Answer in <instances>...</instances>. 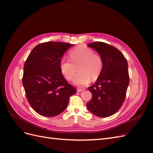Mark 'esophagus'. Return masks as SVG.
<instances>
[{"label":"esophagus","mask_w":153,"mask_h":153,"mask_svg":"<svg viewBox=\"0 0 153 153\" xmlns=\"http://www.w3.org/2000/svg\"><path fill=\"white\" fill-rule=\"evenodd\" d=\"M84 90V89H81V88H78L77 91H78V92H82V91H83Z\"/></svg>","instance_id":"1"}]
</instances>
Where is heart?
Segmentation results:
<instances>
[{"label":"heart","instance_id":"b5f03b06","mask_svg":"<svg viewBox=\"0 0 153 153\" xmlns=\"http://www.w3.org/2000/svg\"><path fill=\"white\" fill-rule=\"evenodd\" d=\"M71 61L62 59L60 62V69L66 79L69 80L76 71H79L73 79L76 85L89 84L91 78L96 80L100 76L103 68V59L98 53L84 45H78L69 52Z\"/></svg>","mask_w":153,"mask_h":153}]
</instances>
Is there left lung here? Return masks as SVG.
<instances>
[{
	"label": "left lung",
	"mask_w": 153,
	"mask_h": 153,
	"mask_svg": "<svg viewBox=\"0 0 153 153\" xmlns=\"http://www.w3.org/2000/svg\"><path fill=\"white\" fill-rule=\"evenodd\" d=\"M87 46L100 55L103 68L95 84L88 88L92 96L87 107L96 116L109 117L120 109L126 98L129 82L128 62L123 54L112 45L94 42Z\"/></svg>",
	"instance_id": "obj_1"
}]
</instances>
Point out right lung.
Instances as JSON below:
<instances>
[{"label": "right lung", "instance_id": "add662e5", "mask_svg": "<svg viewBox=\"0 0 153 153\" xmlns=\"http://www.w3.org/2000/svg\"><path fill=\"white\" fill-rule=\"evenodd\" d=\"M72 46L54 41L41 43L26 60L22 84L31 107L41 115L54 117L62 113L70 96L76 92L60 69L64 52Z\"/></svg>", "mask_w": 153, "mask_h": 153}]
</instances>
